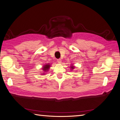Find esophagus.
I'll list each match as a JSON object with an SVG mask.
<instances>
[{
  "mask_svg": "<svg viewBox=\"0 0 120 120\" xmlns=\"http://www.w3.org/2000/svg\"><path fill=\"white\" fill-rule=\"evenodd\" d=\"M57 62L59 63H61V60L60 59H57Z\"/></svg>",
  "mask_w": 120,
  "mask_h": 120,
  "instance_id": "obj_1",
  "label": "esophagus"
}]
</instances>
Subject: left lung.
<instances>
[{"label":"left lung","instance_id":"obj_1","mask_svg":"<svg viewBox=\"0 0 120 120\" xmlns=\"http://www.w3.org/2000/svg\"><path fill=\"white\" fill-rule=\"evenodd\" d=\"M71 68H72V69H73V68H74V67H72V66H71Z\"/></svg>","mask_w":120,"mask_h":120}]
</instances>
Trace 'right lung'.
Returning <instances> with one entry per match:
<instances>
[{
  "mask_svg": "<svg viewBox=\"0 0 120 120\" xmlns=\"http://www.w3.org/2000/svg\"><path fill=\"white\" fill-rule=\"evenodd\" d=\"M50 67V65L49 64H46L45 66H44V67L43 68V70H44L45 71H48L49 68Z\"/></svg>",
  "mask_w": 120,
  "mask_h": 120,
  "instance_id": "right-lung-1",
  "label": "right lung"
}]
</instances>
